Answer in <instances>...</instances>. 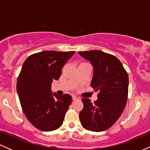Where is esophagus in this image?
I'll return each mask as SVG.
<instances>
[{
  "instance_id": "1",
  "label": "esophagus",
  "mask_w": 150,
  "mask_h": 150,
  "mask_svg": "<svg viewBox=\"0 0 150 150\" xmlns=\"http://www.w3.org/2000/svg\"><path fill=\"white\" fill-rule=\"evenodd\" d=\"M78 99H79V98L77 97H75V96H73V101L78 100Z\"/></svg>"
}]
</instances>
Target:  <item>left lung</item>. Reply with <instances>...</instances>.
Wrapping results in <instances>:
<instances>
[{"label": "left lung", "instance_id": "1", "mask_svg": "<svg viewBox=\"0 0 150 150\" xmlns=\"http://www.w3.org/2000/svg\"><path fill=\"white\" fill-rule=\"evenodd\" d=\"M78 53L92 64L91 87L99 91L98 99L94 103L87 98L82 99L84 107L80 112L81 124L90 131H104L116 123L124 110L128 99V73L113 55L99 50Z\"/></svg>", "mask_w": 150, "mask_h": 150}]
</instances>
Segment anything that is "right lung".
Segmentation results:
<instances>
[{
  "mask_svg": "<svg viewBox=\"0 0 150 150\" xmlns=\"http://www.w3.org/2000/svg\"><path fill=\"white\" fill-rule=\"evenodd\" d=\"M75 51H46L29 56L22 65L17 92L23 112L35 128L52 131L61 126L72 97L51 91V83L61 75L63 65Z\"/></svg>",
  "mask_w": 150,
  "mask_h": 150,
  "instance_id": "add662e5",
  "label": "right lung"
}]
</instances>
